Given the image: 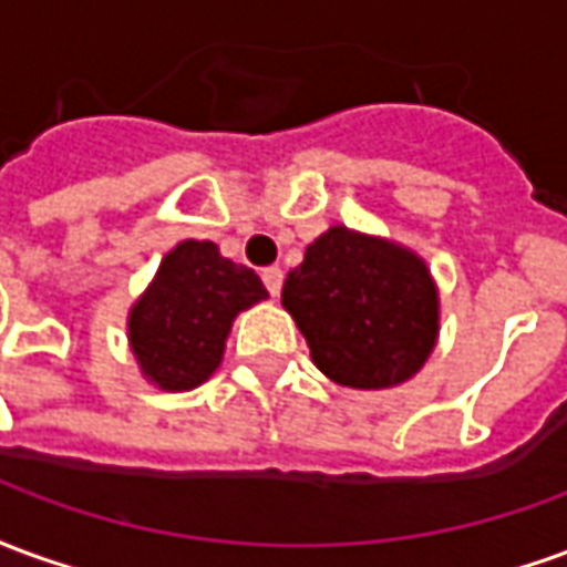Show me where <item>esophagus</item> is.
<instances>
[{
	"mask_svg": "<svg viewBox=\"0 0 567 567\" xmlns=\"http://www.w3.org/2000/svg\"><path fill=\"white\" fill-rule=\"evenodd\" d=\"M260 279H264V285H267V291H270L272 297H279V291H282V279H285V272L279 270V267H267V270L260 272Z\"/></svg>",
	"mask_w": 567,
	"mask_h": 567,
	"instance_id": "esophagus-1",
	"label": "esophagus"
}]
</instances>
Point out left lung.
Listing matches in <instances>:
<instances>
[{"instance_id": "obj_1", "label": "left lung", "mask_w": 567, "mask_h": 567, "mask_svg": "<svg viewBox=\"0 0 567 567\" xmlns=\"http://www.w3.org/2000/svg\"><path fill=\"white\" fill-rule=\"evenodd\" d=\"M282 307L307 337L312 364L346 389H394L437 346L440 295L425 260L343 224L309 243L285 279Z\"/></svg>"}]
</instances>
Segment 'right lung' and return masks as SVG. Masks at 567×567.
Here are the masks:
<instances>
[{"instance_id": "obj_1", "label": "right lung", "mask_w": 567, "mask_h": 567, "mask_svg": "<svg viewBox=\"0 0 567 567\" xmlns=\"http://www.w3.org/2000/svg\"><path fill=\"white\" fill-rule=\"evenodd\" d=\"M260 300L267 288L258 272L224 258L209 239L178 243L130 307L127 340L140 373L163 392L203 385L221 364L236 316Z\"/></svg>"}]
</instances>
